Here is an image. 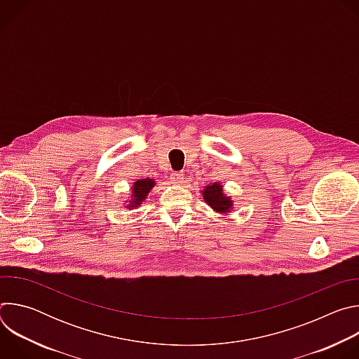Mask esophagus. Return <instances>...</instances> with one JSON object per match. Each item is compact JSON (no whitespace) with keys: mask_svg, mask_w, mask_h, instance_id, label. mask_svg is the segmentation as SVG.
Returning <instances> with one entry per match:
<instances>
[{"mask_svg":"<svg viewBox=\"0 0 359 359\" xmlns=\"http://www.w3.org/2000/svg\"><path fill=\"white\" fill-rule=\"evenodd\" d=\"M170 179H172V182H173L175 184H182V183L184 182V175H183L182 172H176V173H173V175L170 176Z\"/></svg>","mask_w":359,"mask_h":359,"instance_id":"esophagus-1","label":"esophagus"}]
</instances>
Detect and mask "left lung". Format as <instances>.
I'll list each match as a JSON object with an SVG mask.
<instances>
[{"mask_svg": "<svg viewBox=\"0 0 359 359\" xmlns=\"http://www.w3.org/2000/svg\"><path fill=\"white\" fill-rule=\"evenodd\" d=\"M201 196L204 203H208L216 213L229 215L234 209V201L231 200L230 196L224 193L223 184L219 182L204 186V189L201 190Z\"/></svg>", "mask_w": 359, "mask_h": 359, "instance_id": "left-lung-1", "label": "left lung"}]
</instances>
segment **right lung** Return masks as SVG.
Masks as SVG:
<instances>
[{
  "label": "right lung",
  "instance_id": "add662e5",
  "mask_svg": "<svg viewBox=\"0 0 359 359\" xmlns=\"http://www.w3.org/2000/svg\"><path fill=\"white\" fill-rule=\"evenodd\" d=\"M156 186V180L155 179H140V180H136L132 187H130V196L129 198L123 203L126 205V208L130 210V209H137L142 206V203L146 200L147 194L150 193V190Z\"/></svg>",
  "mask_w": 359,
  "mask_h": 359
}]
</instances>
